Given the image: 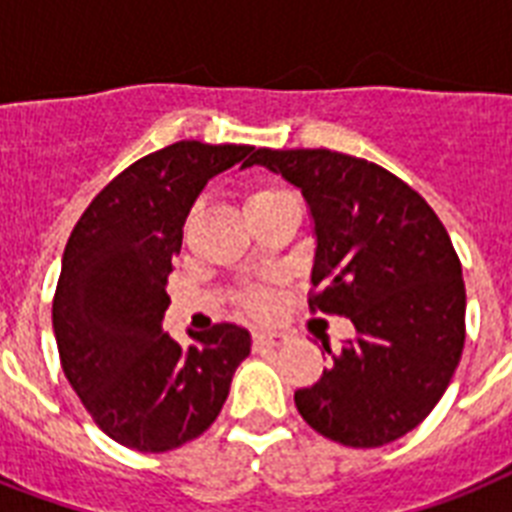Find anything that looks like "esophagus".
<instances>
[{
  "instance_id": "1",
  "label": "esophagus",
  "mask_w": 512,
  "mask_h": 512,
  "mask_svg": "<svg viewBox=\"0 0 512 512\" xmlns=\"http://www.w3.org/2000/svg\"><path fill=\"white\" fill-rule=\"evenodd\" d=\"M289 340L287 332H281V329H255L252 332V342H255V348H279L284 342Z\"/></svg>"
}]
</instances>
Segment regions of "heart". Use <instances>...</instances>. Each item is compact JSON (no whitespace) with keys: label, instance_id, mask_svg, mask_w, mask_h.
Returning <instances> with one entry per match:
<instances>
[{"label":"heart","instance_id":"b5f03b06","mask_svg":"<svg viewBox=\"0 0 512 512\" xmlns=\"http://www.w3.org/2000/svg\"><path fill=\"white\" fill-rule=\"evenodd\" d=\"M284 188H279V185H255V188H249L247 191V199H244V204H247V209L252 207H260V204H265V201H273L279 199V196H284ZM249 305L255 308V311H265L268 308V295L265 292H260V289H255V292H249Z\"/></svg>","mask_w":512,"mask_h":512}]
</instances>
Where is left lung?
Wrapping results in <instances>:
<instances>
[{
    "label": "left lung",
    "instance_id": "obj_1",
    "mask_svg": "<svg viewBox=\"0 0 512 512\" xmlns=\"http://www.w3.org/2000/svg\"><path fill=\"white\" fill-rule=\"evenodd\" d=\"M260 164L303 191L313 217L311 311L348 316L356 337L297 412L342 446L406 436L441 401L465 345V281L444 223L380 164L329 148H257Z\"/></svg>",
    "mask_w": 512,
    "mask_h": 512
}]
</instances>
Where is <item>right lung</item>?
Here are the masks:
<instances>
[{"label": "right lung", "mask_w": 512, "mask_h": 512, "mask_svg": "<svg viewBox=\"0 0 512 512\" xmlns=\"http://www.w3.org/2000/svg\"><path fill=\"white\" fill-rule=\"evenodd\" d=\"M252 146L180 140L116 175L68 236L52 329L60 366L106 436L138 452H170L199 438L223 409L247 329L215 324L183 348L162 329L172 257L209 177Z\"/></svg>", "instance_id": "1"}]
</instances>
